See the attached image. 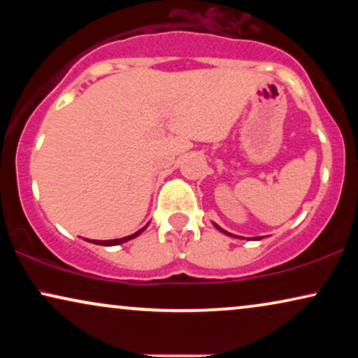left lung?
I'll list each match as a JSON object with an SVG mask.
<instances>
[{
	"label": "left lung",
	"instance_id": "left-lung-1",
	"mask_svg": "<svg viewBox=\"0 0 358 358\" xmlns=\"http://www.w3.org/2000/svg\"><path fill=\"white\" fill-rule=\"evenodd\" d=\"M215 227H217L218 229H220V231H223V233H227V234H229V236H234V234H231V233H228V231H224V229H222V228H220L218 227V224H215Z\"/></svg>",
	"mask_w": 358,
	"mask_h": 358
}]
</instances>
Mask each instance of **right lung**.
<instances>
[{
	"label": "right lung",
	"mask_w": 358,
	"mask_h": 358,
	"mask_svg": "<svg viewBox=\"0 0 358 358\" xmlns=\"http://www.w3.org/2000/svg\"><path fill=\"white\" fill-rule=\"evenodd\" d=\"M145 228H146V227H145ZM145 228H141L140 231H136V233H134V234H130V236H125V238H120V239H110V241H92V243H94V244H101V246H115V244L125 243V241H129V239H134V238H136L141 231H143Z\"/></svg>",
	"instance_id": "right-lung-1"
}]
</instances>
